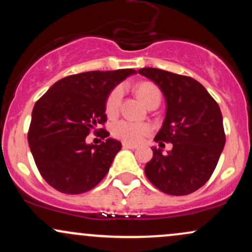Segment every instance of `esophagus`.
<instances>
[{
  "label": "esophagus",
  "mask_w": 252,
  "mask_h": 252,
  "mask_svg": "<svg viewBox=\"0 0 252 252\" xmlns=\"http://www.w3.org/2000/svg\"><path fill=\"white\" fill-rule=\"evenodd\" d=\"M123 148H126V149H136V148H137V146H135V144H130V143L124 142V143H123Z\"/></svg>",
  "instance_id": "obj_1"
}]
</instances>
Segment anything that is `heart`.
<instances>
[{
	"label": "heart",
	"mask_w": 252,
	"mask_h": 252,
	"mask_svg": "<svg viewBox=\"0 0 252 252\" xmlns=\"http://www.w3.org/2000/svg\"><path fill=\"white\" fill-rule=\"evenodd\" d=\"M138 97L147 106L161 102V91L158 85L150 82H143L138 84L136 88ZM123 90L121 86H117L110 92L105 102V111L108 116H115L120 110L122 102ZM150 131V126L146 123H136L131 121H118L112 126V134L117 138L126 141L129 143H137Z\"/></svg>",
	"instance_id": "1"
}]
</instances>
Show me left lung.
Segmentation results:
<instances>
[{
	"instance_id": "obj_1",
	"label": "left lung",
	"mask_w": 252,
	"mask_h": 252,
	"mask_svg": "<svg viewBox=\"0 0 252 252\" xmlns=\"http://www.w3.org/2000/svg\"><path fill=\"white\" fill-rule=\"evenodd\" d=\"M138 73L153 80L166 97V117L154 141L173 144L167 154L153 148L144 173L161 192L190 194L209 181L224 149L220 108L193 78L153 67Z\"/></svg>"
}]
</instances>
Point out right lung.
Returning a JSON list of instances; mask_svg holds the SVG:
<instances>
[{
	"label": "right lung",
	"instance_id": "1",
	"mask_svg": "<svg viewBox=\"0 0 252 252\" xmlns=\"http://www.w3.org/2000/svg\"><path fill=\"white\" fill-rule=\"evenodd\" d=\"M132 68L90 71L58 80L34 105L28 143L40 174L50 186L65 194H82L96 187L108 174L122 144L108 138L105 102L110 91ZM106 138L88 145L86 136Z\"/></svg>",
	"mask_w": 252,
	"mask_h": 252
}]
</instances>
